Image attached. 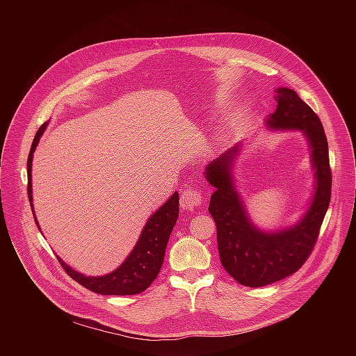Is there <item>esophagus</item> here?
<instances>
[{
    "label": "esophagus",
    "mask_w": 356,
    "mask_h": 356,
    "mask_svg": "<svg viewBox=\"0 0 356 356\" xmlns=\"http://www.w3.org/2000/svg\"><path fill=\"white\" fill-rule=\"evenodd\" d=\"M202 203H203L202 193L196 188H189V189L184 191L181 195V199H179L181 208L185 211H193Z\"/></svg>",
    "instance_id": "esophagus-1"
}]
</instances>
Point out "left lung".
I'll list each match as a JSON object with an SVG mask.
<instances>
[{
	"instance_id": "left-lung-1",
	"label": "left lung",
	"mask_w": 356,
	"mask_h": 356,
	"mask_svg": "<svg viewBox=\"0 0 356 356\" xmlns=\"http://www.w3.org/2000/svg\"><path fill=\"white\" fill-rule=\"evenodd\" d=\"M274 99L278 102L277 109L267 116L266 127L300 130L308 143L314 170V195L298 223L266 232L251 220L233 177L240 144L204 168L205 179L215 188L208 211L216 223L220 263L238 284L250 288L284 280L305 264L316 243L332 193L329 148L319 118L292 89H275Z\"/></svg>"
}]
</instances>
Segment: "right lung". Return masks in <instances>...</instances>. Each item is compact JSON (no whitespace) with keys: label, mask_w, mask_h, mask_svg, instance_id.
Masks as SVG:
<instances>
[{"label":"right lung","mask_w":356,"mask_h":356,"mask_svg":"<svg viewBox=\"0 0 356 356\" xmlns=\"http://www.w3.org/2000/svg\"><path fill=\"white\" fill-rule=\"evenodd\" d=\"M48 122L44 123L35 134L33 141L29 160H27V175H29V200L33 209L35 223L40 229L38 220L35 218L33 207V185H31V165H33V153L40 143L41 136L44 134ZM179 212V196L175 192L165 203L163 204L156 212L149 216L145 223L140 238L133 248V251L126 257V260L112 273L100 277H86L72 267H70L60 256H57L60 264L67 271V274L75 280L78 284L86 289L111 296H126V295H138L144 292L156 280L165 254V247L170 238V234L177 223Z\"/></svg>","instance_id":"right-lung-1"}]
</instances>
